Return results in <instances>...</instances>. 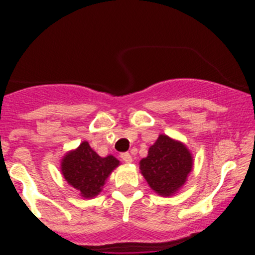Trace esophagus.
Here are the masks:
<instances>
[{
    "instance_id": "1",
    "label": "esophagus",
    "mask_w": 255,
    "mask_h": 255,
    "mask_svg": "<svg viewBox=\"0 0 255 255\" xmlns=\"http://www.w3.org/2000/svg\"><path fill=\"white\" fill-rule=\"evenodd\" d=\"M121 158H122V160L125 161V163H127V164L132 163V161H133L132 155H130L129 153H122V154H121Z\"/></svg>"
}]
</instances>
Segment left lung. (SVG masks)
Wrapping results in <instances>:
<instances>
[{"instance_id":"left-lung-1","label":"left lung","mask_w":255,"mask_h":255,"mask_svg":"<svg viewBox=\"0 0 255 255\" xmlns=\"http://www.w3.org/2000/svg\"><path fill=\"white\" fill-rule=\"evenodd\" d=\"M194 159L185 144L160 134L139 161L140 173L151 190L160 196H171L186 182Z\"/></svg>"}]
</instances>
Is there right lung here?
Segmentation results:
<instances>
[{
	"mask_svg": "<svg viewBox=\"0 0 255 255\" xmlns=\"http://www.w3.org/2000/svg\"><path fill=\"white\" fill-rule=\"evenodd\" d=\"M120 165L113 155L100 156L87 142L69 151L61 160V173L69 185L80 191L84 199H91L101 192L110 174Z\"/></svg>",
	"mask_w": 255,
	"mask_h": 255,
	"instance_id": "1",
	"label": "right lung"
}]
</instances>
